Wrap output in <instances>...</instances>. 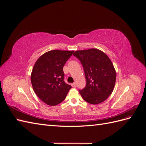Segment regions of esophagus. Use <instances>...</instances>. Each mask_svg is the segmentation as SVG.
I'll list each match as a JSON object with an SVG mask.
<instances>
[{"label":"esophagus","mask_w":146,"mask_h":146,"mask_svg":"<svg viewBox=\"0 0 146 146\" xmlns=\"http://www.w3.org/2000/svg\"><path fill=\"white\" fill-rule=\"evenodd\" d=\"M71 86L74 88H76V83H73L71 84Z\"/></svg>","instance_id":"1"}]
</instances>
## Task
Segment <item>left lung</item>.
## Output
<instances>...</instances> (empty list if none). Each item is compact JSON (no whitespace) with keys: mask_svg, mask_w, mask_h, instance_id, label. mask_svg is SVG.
Here are the masks:
<instances>
[{"mask_svg":"<svg viewBox=\"0 0 146 146\" xmlns=\"http://www.w3.org/2000/svg\"><path fill=\"white\" fill-rule=\"evenodd\" d=\"M73 55L80 61L86 80V86L79 90L83 99L94 105L103 102L115 85L116 73L111 61L97 48L77 50Z\"/></svg>","mask_w":146,"mask_h":146,"instance_id":"1","label":"left lung"}]
</instances>
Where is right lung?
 I'll return each mask as SVG.
<instances>
[{
    "mask_svg": "<svg viewBox=\"0 0 146 146\" xmlns=\"http://www.w3.org/2000/svg\"><path fill=\"white\" fill-rule=\"evenodd\" d=\"M74 51L53 50L37 60L31 74L35 93L45 104L55 106L63 102L71 86L64 81L63 66Z\"/></svg>",
    "mask_w": 146,
    "mask_h": 146,
    "instance_id": "right-lung-1",
    "label": "right lung"
}]
</instances>
